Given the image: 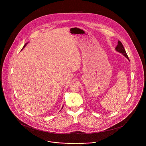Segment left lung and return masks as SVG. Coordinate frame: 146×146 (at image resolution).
Returning <instances> with one entry per match:
<instances>
[{
	"label": "left lung",
	"mask_w": 146,
	"mask_h": 146,
	"mask_svg": "<svg viewBox=\"0 0 146 146\" xmlns=\"http://www.w3.org/2000/svg\"><path fill=\"white\" fill-rule=\"evenodd\" d=\"M115 50H116L117 52H119V53H122V54H123L125 57H126L128 60H129V57H128V56H127V53H126V50H125V48H124V47H123V46L122 42H121L120 41H118V45H117V47L115 48ZM129 61H130V60H129Z\"/></svg>",
	"instance_id": "obj_1"
}]
</instances>
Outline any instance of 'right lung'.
Returning a JSON list of instances; mask_svg holds the SVG:
<instances>
[{
	"instance_id": "add662e5",
	"label": "right lung",
	"mask_w": 146,
	"mask_h": 146,
	"mask_svg": "<svg viewBox=\"0 0 146 146\" xmlns=\"http://www.w3.org/2000/svg\"><path fill=\"white\" fill-rule=\"evenodd\" d=\"M27 44H28V42H27V43H26V44H25V45H24V46H23V48H22V49H21V50H23V48H24V47H25V45H27ZM62 108H63V107H62Z\"/></svg>"
}]
</instances>
